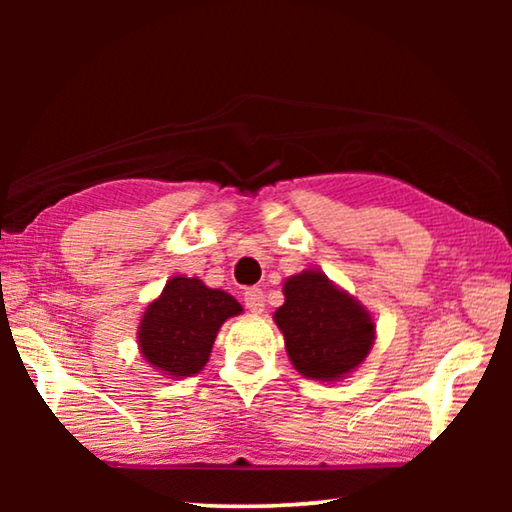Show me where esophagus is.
<instances>
[{
	"label": "esophagus",
	"instance_id": "obj_1",
	"mask_svg": "<svg viewBox=\"0 0 512 512\" xmlns=\"http://www.w3.org/2000/svg\"><path fill=\"white\" fill-rule=\"evenodd\" d=\"M264 291L262 289H248L244 293V305L248 311H253V314H262L264 311Z\"/></svg>",
	"mask_w": 512,
	"mask_h": 512
}]
</instances>
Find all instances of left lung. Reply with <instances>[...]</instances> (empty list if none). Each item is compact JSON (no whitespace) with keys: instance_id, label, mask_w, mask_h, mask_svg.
<instances>
[{"instance_id":"8db88e82","label":"left lung","mask_w":512,"mask_h":512,"mask_svg":"<svg viewBox=\"0 0 512 512\" xmlns=\"http://www.w3.org/2000/svg\"><path fill=\"white\" fill-rule=\"evenodd\" d=\"M284 305L273 320L302 377L339 381L357 370L375 343L368 309L325 273L302 271L284 282Z\"/></svg>"}]
</instances>
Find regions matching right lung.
I'll return each mask as SVG.
<instances>
[{
    "label": "right lung",
    "instance_id": "right-lung-1",
    "mask_svg": "<svg viewBox=\"0 0 512 512\" xmlns=\"http://www.w3.org/2000/svg\"><path fill=\"white\" fill-rule=\"evenodd\" d=\"M241 311L230 293L205 287L198 277H171L137 327L142 357L169 379L192 377L210 359L221 325Z\"/></svg>",
    "mask_w": 512,
    "mask_h": 512
}]
</instances>
